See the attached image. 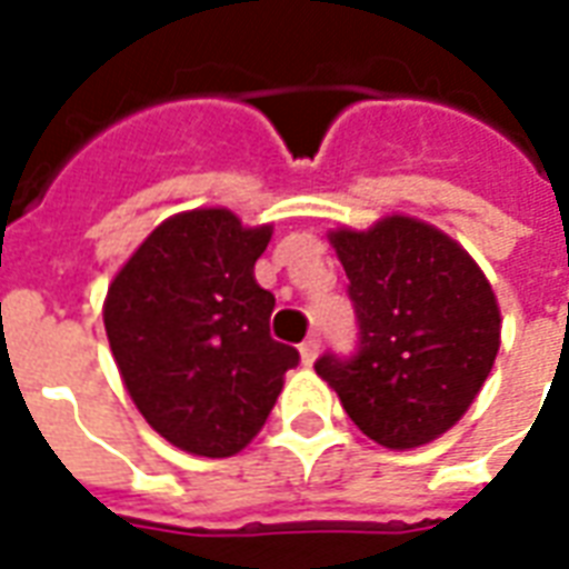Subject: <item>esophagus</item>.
Segmentation results:
<instances>
[{"label":"esophagus","mask_w":569,"mask_h":569,"mask_svg":"<svg viewBox=\"0 0 569 569\" xmlns=\"http://www.w3.org/2000/svg\"><path fill=\"white\" fill-rule=\"evenodd\" d=\"M298 350H301V362H305V366H313V359L320 357V338H317V335H310L308 341L298 347Z\"/></svg>","instance_id":"1"}]
</instances>
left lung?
<instances>
[{"instance_id":"obj_1","label":"left lung","mask_w":569,"mask_h":569,"mask_svg":"<svg viewBox=\"0 0 569 569\" xmlns=\"http://www.w3.org/2000/svg\"><path fill=\"white\" fill-rule=\"evenodd\" d=\"M357 310V350L313 369L383 448H418L463 418L500 350V308L469 252L432 224L390 216L332 231Z\"/></svg>"}]
</instances>
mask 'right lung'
I'll return each mask as SVG.
<instances>
[{
  "label": "right lung",
  "instance_id": "right-lung-1",
  "mask_svg": "<svg viewBox=\"0 0 569 569\" xmlns=\"http://www.w3.org/2000/svg\"><path fill=\"white\" fill-rule=\"evenodd\" d=\"M271 228L191 210L151 231L106 296V335L130 399L163 439L231 457L264 427L298 350L271 338L273 296L252 277Z\"/></svg>",
  "mask_w": 569,
  "mask_h": 569
}]
</instances>
